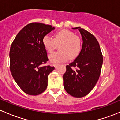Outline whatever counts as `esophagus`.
<instances>
[{
  "instance_id": "1",
  "label": "esophagus",
  "mask_w": 120,
  "mask_h": 120,
  "mask_svg": "<svg viewBox=\"0 0 120 120\" xmlns=\"http://www.w3.org/2000/svg\"><path fill=\"white\" fill-rule=\"evenodd\" d=\"M53 65V66L55 67L56 68H57V67L59 66V64H54Z\"/></svg>"
}]
</instances>
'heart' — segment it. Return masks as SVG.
I'll use <instances>...</instances> for the list:
<instances>
[{
  "instance_id": "heart-1",
  "label": "heart",
  "mask_w": 120,
  "mask_h": 120,
  "mask_svg": "<svg viewBox=\"0 0 120 120\" xmlns=\"http://www.w3.org/2000/svg\"><path fill=\"white\" fill-rule=\"evenodd\" d=\"M42 44L48 53H52L59 46L60 51L49 56L52 63H61L68 59H74L80 53L82 49V40L74 32L67 29L57 31L54 38L46 35L42 38Z\"/></svg>"
}]
</instances>
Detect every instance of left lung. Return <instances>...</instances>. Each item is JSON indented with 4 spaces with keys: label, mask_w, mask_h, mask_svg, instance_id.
I'll list each match as a JSON object with an SVG mask.
<instances>
[{
    "label": "left lung",
    "mask_w": 120,
    "mask_h": 120,
    "mask_svg": "<svg viewBox=\"0 0 120 120\" xmlns=\"http://www.w3.org/2000/svg\"><path fill=\"white\" fill-rule=\"evenodd\" d=\"M83 40L82 50L72 63L66 66L63 75L65 91L72 96L81 98L93 90L99 79L103 63L100 46L92 34L80 27Z\"/></svg>",
    "instance_id": "8db88e82"
}]
</instances>
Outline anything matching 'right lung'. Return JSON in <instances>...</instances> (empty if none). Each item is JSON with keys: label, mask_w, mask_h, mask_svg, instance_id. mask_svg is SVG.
<instances>
[{"label": "right lung", "mask_w": 120, "mask_h": 120, "mask_svg": "<svg viewBox=\"0 0 120 120\" xmlns=\"http://www.w3.org/2000/svg\"><path fill=\"white\" fill-rule=\"evenodd\" d=\"M55 27L34 22L26 25L15 38L10 50V71L23 91L31 95L41 94L48 86V76L55 70L50 65L42 38Z\"/></svg>", "instance_id": "add662e5"}]
</instances>
